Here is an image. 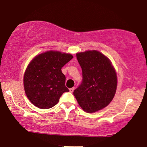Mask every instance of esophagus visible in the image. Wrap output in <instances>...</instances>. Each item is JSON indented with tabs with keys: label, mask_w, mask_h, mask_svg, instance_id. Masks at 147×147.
<instances>
[{
	"label": "esophagus",
	"mask_w": 147,
	"mask_h": 147,
	"mask_svg": "<svg viewBox=\"0 0 147 147\" xmlns=\"http://www.w3.org/2000/svg\"><path fill=\"white\" fill-rule=\"evenodd\" d=\"M69 90H70V91L71 93H72L73 91H74V88H70V89H69Z\"/></svg>",
	"instance_id": "esophagus-1"
}]
</instances>
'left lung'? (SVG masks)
<instances>
[{
  "instance_id": "obj_1",
  "label": "left lung",
  "mask_w": 147,
  "mask_h": 147,
  "mask_svg": "<svg viewBox=\"0 0 147 147\" xmlns=\"http://www.w3.org/2000/svg\"><path fill=\"white\" fill-rule=\"evenodd\" d=\"M82 68V81L74 95L82 109L95 113L112 101L117 87V76L110 60L96 51L76 54Z\"/></svg>"
}]
</instances>
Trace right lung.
<instances>
[{"mask_svg":"<svg viewBox=\"0 0 147 147\" xmlns=\"http://www.w3.org/2000/svg\"><path fill=\"white\" fill-rule=\"evenodd\" d=\"M72 58L70 54L51 51L38 55L30 62L24 74V86L32 104L49 109L58 103L63 93L69 91L61 68Z\"/></svg>","mask_w":147,"mask_h":147,"instance_id":"1","label":"right lung"}]
</instances>
